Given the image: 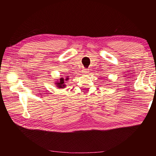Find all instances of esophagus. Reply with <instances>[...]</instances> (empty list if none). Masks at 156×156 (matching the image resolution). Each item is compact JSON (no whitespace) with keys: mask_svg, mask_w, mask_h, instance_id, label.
Masks as SVG:
<instances>
[{"mask_svg":"<svg viewBox=\"0 0 156 156\" xmlns=\"http://www.w3.org/2000/svg\"><path fill=\"white\" fill-rule=\"evenodd\" d=\"M82 73H83V75H87L89 73V70L87 69H83L82 71Z\"/></svg>","mask_w":156,"mask_h":156,"instance_id":"1","label":"esophagus"}]
</instances>
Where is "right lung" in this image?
<instances>
[{
	"label": "right lung",
	"mask_w": 156,
	"mask_h": 156,
	"mask_svg": "<svg viewBox=\"0 0 156 156\" xmlns=\"http://www.w3.org/2000/svg\"><path fill=\"white\" fill-rule=\"evenodd\" d=\"M69 78L67 77L65 79L63 78H60V80H58L57 79V81H56V83H55V84H56V86L59 89H64L65 87H66V84H65V83L66 82L65 81H67L69 80Z\"/></svg>",
	"instance_id": "right-lung-1"
}]
</instances>
